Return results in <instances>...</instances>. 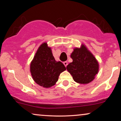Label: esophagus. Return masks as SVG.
<instances>
[{
  "mask_svg": "<svg viewBox=\"0 0 121 121\" xmlns=\"http://www.w3.org/2000/svg\"><path fill=\"white\" fill-rule=\"evenodd\" d=\"M63 64H64V65H65V67H67L68 65V62H67V61H65V62H63Z\"/></svg>",
  "mask_w": 121,
  "mask_h": 121,
  "instance_id": "34e87169",
  "label": "esophagus"
}]
</instances>
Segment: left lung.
<instances>
[{
  "label": "left lung",
  "instance_id": "8db88e82",
  "mask_svg": "<svg viewBox=\"0 0 121 121\" xmlns=\"http://www.w3.org/2000/svg\"><path fill=\"white\" fill-rule=\"evenodd\" d=\"M70 57L73 62L67 66V69L74 80L82 84L92 82L99 72V63L93 54L82 44L80 48H74Z\"/></svg>",
  "mask_w": 121,
  "mask_h": 121
}]
</instances>
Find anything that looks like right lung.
Listing matches in <instances>:
<instances>
[{
  "label": "right lung",
  "instance_id": "obj_1",
  "mask_svg": "<svg viewBox=\"0 0 121 121\" xmlns=\"http://www.w3.org/2000/svg\"><path fill=\"white\" fill-rule=\"evenodd\" d=\"M65 70L62 62L54 59L47 43L39 46L30 64V72L34 80L46 88L55 85L60 74Z\"/></svg>",
  "mask_w": 121,
  "mask_h": 121
}]
</instances>
